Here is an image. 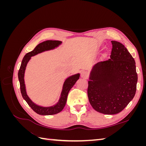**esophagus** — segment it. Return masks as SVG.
<instances>
[{
	"label": "esophagus",
	"mask_w": 146,
	"mask_h": 146,
	"mask_svg": "<svg viewBox=\"0 0 146 146\" xmlns=\"http://www.w3.org/2000/svg\"><path fill=\"white\" fill-rule=\"evenodd\" d=\"M88 76H89V74H88V72L85 71V70H83V71H82L81 73V77L83 78H85V79L87 78Z\"/></svg>",
	"instance_id": "1"
}]
</instances>
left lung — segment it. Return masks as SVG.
I'll return each instance as SVG.
<instances>
[{
    "mask_svg": "<svg viewBox=\"0 0 146 146\" xmlns=\"http://www.w3.org/2000/svg\"><path fill=\"white\" fill-rule=\"evenodd\" d=\"M110 58L94 64L90 71L88 96L96 111L115 114L133 99L138 75L134 58L121 42L111 41Z\"/></svg>",
    "mask_w": 146,
    "mask_h": 146,
    "instance_id": "obj_1",
    "label": "left lung"
}]
</instances>
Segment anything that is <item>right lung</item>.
Instances as JSON below:
<instances>
[{"label":"right lung","instance_id":"right-lung-1","mask_svg":"<svg viewBox=\"0 0 146 146\" xmlns=\"http://www.w3.org/2000/svg\"><path fill=\"white\" fill-rule=\"evenodd\" d=\"M61 44H62V41L52 40L46 41L39 44L34 48L33 50L27 53L24 56L19 70L18 78L20 83L22 96L33 111L37 114H40V115H53V114H57L62 111L66 104L69 91L80 78V74L77 73L72 75V76H70L66 78L63 83L62 91H61L58 101L55 105L50 106V107H42V106L36 104L30 99L27 95L25 85L24 75L26 67H27V65L31 58H32V56L36 55L38 54H41V53L45 51L54 50L55 48H57L60 46Z\"/></svg>","mask_w":146,"mask_h":146}]
</instances>
